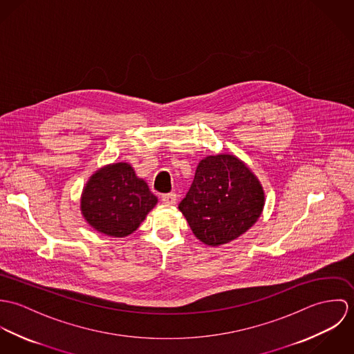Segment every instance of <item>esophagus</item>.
I'll use <instances>...</instances> for the list:
<instances>
[{"label":"esophagus","instance_id":"esophagus-1","mask_svg":"<svg viewBox=\"0 0 354 354\" xmlns=\"http://www.w3.org/2000/svg\"><path fill=\"white\" fill-rule=\"evenodd\" d=\"M160 201L165 203V204H167V205H173V204H176V202H177V195L173 194V192H170V194H163V195L160 196Z\"/></svg>","mask_w":354,"mask_h":354}]
</instances>
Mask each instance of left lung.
Segmentation results:
<instances>
[{
	"instance_id": "1",
	"label": "left lung",
	"mask_w": 354,
	"mask_h": 354,
	"mask_svg": "<svg viewBox=\"0 0 354 354\" xmlns=\"http://www.w3.org/2000/svg\"><path fill=\"white\" fill-rule=\"evenodd\" d=\"M264 192L250 167L234 155H209L198 165L194 183L178 204L194 234L219 247L244 234L259 219Z\"/></svg>"
}]
</instances>
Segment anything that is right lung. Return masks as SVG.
<instances>
[{"label": "right lung", "mask_w": 354, "mask_h": 354, "mask_svg": "<svg viewBox=\"0 0 354 354\" xmlns=\"http://www.w3.org/2000/svg\"><path fill=\"white\" fill-rule=\"evenodd\" d=\"M158 199L147 183L131 165H107L91 176L80 201L84 219L98 232L111 237L133 233Z\"/></svg>", "instance_id": "add662e5"}]
</instances>
